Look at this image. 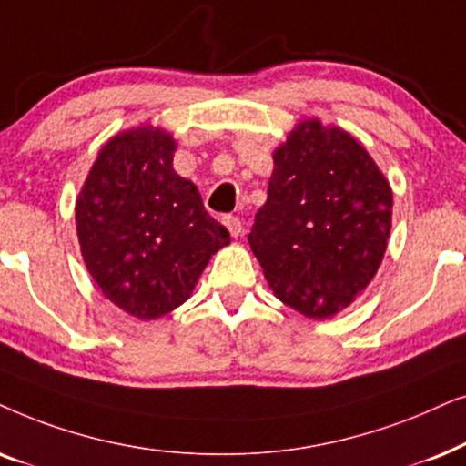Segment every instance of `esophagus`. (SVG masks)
Returning a JSON list of instances; mask_svg holds the SVG:
<instances>
[{
	"instance_id": "34e87169",
	"label": "esophagus",
	"mask_w": 466,
	"mask_h": 466,
	"mask_svg": "<svg viewBox=\"0 0 466 466\" xmlns=\"http://www.w3.org/2000/svg\"><path fill=\"white\" fill-rule=\"evenodd\" d=\"M221 221H223V226L228 228L229 237L238 238L240 234H243V221H240L238 217H234V215H223Z\"/></svg>"
}]
</instances>
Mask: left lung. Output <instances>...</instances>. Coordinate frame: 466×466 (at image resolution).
Here are the masks:
<instances>
[{
    "mask_svg": "<svg viewBox=\"0 0 466 466\" xmlns=\"http://www.w3.org/2000/svg\"><path fill=\"white\" fill-rule=\"evenodd\" d=\"M272 161L251 251L283 305L328 319L380 270L392 228V187L350 132L319 119L298 123Z\"/></svg>",
    "mask_w": 466,
    "mask_h": 466,
    "instance_id": "obj_1",
    "label": "left lung"
}]
</instances>
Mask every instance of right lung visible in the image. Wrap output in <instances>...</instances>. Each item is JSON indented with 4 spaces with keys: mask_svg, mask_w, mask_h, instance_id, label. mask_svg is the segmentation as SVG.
Wrapping results in <instances>:
<instances>
[{
    "mask_svg": "<svg viewBox=\"0 0 466 466\" xmlns=\"http://www.w3.org/2000/svg\"><path fill=\"white\" fill-rule=\"evenodd\" d=\"M177 140L142 123L99 148L76 198L85 266L113 305L142 321L189 300L208 259L229 245L228 229L172 168Z\"/></svg>",
    "mask_w": 466,
    "mask_h": 466,
    "instance_id": "1",
    "label": "right lung"
}]
</instances>
